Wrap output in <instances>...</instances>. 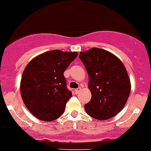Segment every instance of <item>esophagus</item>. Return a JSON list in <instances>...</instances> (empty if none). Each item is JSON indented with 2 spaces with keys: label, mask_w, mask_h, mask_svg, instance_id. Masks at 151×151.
<instances>
[{
  "label": "esophagus",
  "mask_w": 151,
  "mask_h": 151,
  "mask_svg": "<svg viewBox=\"0 0 151 151\" xmlns=\"http://www.w3.org/2000/svg\"><path fill=\"white\" fill-rule=\"evenodd\" d=\"M81 88H76V89H75V93H79V91H81Z\"/></svg>",
  "instance_id": "1"
}]
</instances>
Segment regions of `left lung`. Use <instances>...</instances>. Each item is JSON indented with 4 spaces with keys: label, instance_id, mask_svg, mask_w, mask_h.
I'll list each match as a JSON object with an SVG mask.
<instances>
[{
    "label": "left lung",
    "instance_id": "obj_1",
    "mask_svg": "<svg viewBox=\"0 0 151 151\" xmlns=\"http://www.w3.org/2000/svg\"><path fill=\"white\" fill-rule=\"evenodd\" d=\"M79 58L88 73L92 95L85 106L86 112L101 121L115 116L125 106L131 90L124 65L113 54L99 48L80 52Z\"/></svg>",
    "mask_w": 151,
    "mask_h": 151
}]
</instances>
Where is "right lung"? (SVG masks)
Returning <instances> with one entry per match:
<instances>
[{
  "mask_svg": "<svg viewBox=\"0 0 151 151\" xmlns=\"http://www.w3.org/2000/svg\"><path fill=\"white\" fill-rule=\"evenodd\" d=\"M77 55V52L49 51L26 66L21 80V95L29 111L41 121H55L64 112L73 95L63 73Z\"/></svg>",
  "mask_w": 151,
  "mask_h": 151,
  "instance_id": "add662e5",
  "label": "right lung"
}]
</instances>
